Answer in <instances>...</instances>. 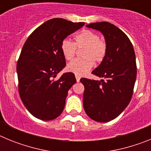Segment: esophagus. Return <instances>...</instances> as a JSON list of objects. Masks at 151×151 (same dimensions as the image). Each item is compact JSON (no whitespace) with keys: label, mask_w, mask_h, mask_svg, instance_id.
Instances as JSON below:
<instances>
[{"label":"esophagus","mask_w":151,"mask_h":151,"mask_svg":"<svg viewBox=\"0 0 151 151\" xmlns=\"http://www.w3.org/2000/svg\"><path fill=\"white\" fill-rule=\"evenodd\" d=\"M76 78L77 82H80V78H81V77H80L79 76H78V75H76Z\"/></svg>","instance_id":"1"}]
</instances>
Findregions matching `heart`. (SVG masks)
<instances>
[{"label":"heart","instance_id":"heart-1","mask_svg":"<svg viewBox=\"0 0 151 151\" xmlns=\"http://www.w3.org/2000/svg\"><path fill=\"white\" fill-rule=\"evenodd\" d=\"M76 42L73 43L64 39L61 44V50L65 59L71 60L76 53V47L82 49L83 58L76 59L67 65V70L79 76H82L93 67L94 62L100 63L104 60L107 51V45L104 39L94 31L84 29L75 37Z\"/></svg>","mask_w":151,"mask_h":151}]
</instances>
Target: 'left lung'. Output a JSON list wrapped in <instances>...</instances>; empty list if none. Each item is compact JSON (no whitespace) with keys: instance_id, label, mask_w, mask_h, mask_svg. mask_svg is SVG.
<instances>
[{"instance_id":"8db88e82","label":"left lung","mask_w":151,"mask_h":151,"mask_svg":"<svg viewBox=\"0 0 151 151\" xmlns=\"http://www.w3.org/2000/svg\"><path fill=\"white\" fill-rule=\"evenodd\" d=\"M86 26L104 35L107 51L104 60L92 71L102 79H80L85 86L84 109L93 120L106 122L116 118L132 99L137 75L135 54L128 36L113 24L94 22Z\"/></svg>"}]
</instances>
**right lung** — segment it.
I'll use <instances>...</instances> for the list:
<instances>
[{
	"mask_svg": "<svg viewBox=\"0 0 151 151\" xmlns=\"http://www.w3.org/2000/svg\"><path fill=\"white\" fill-rule=\"evenodd\" d=\"M84 25L51 19L37 28L24 44L17 66L19 93L26 109L36 118L52 120L62 113L68 91L76 79L73 73H66L54 80L66 66L61 44Z\"/></svg>",
	"mask_w": 151,
	"mask_h": 151,
	"instance_id": "add662e5",
	"label": "right lung"
}]
</instances>
